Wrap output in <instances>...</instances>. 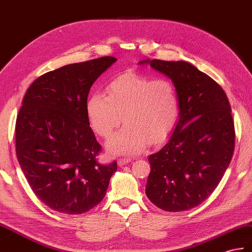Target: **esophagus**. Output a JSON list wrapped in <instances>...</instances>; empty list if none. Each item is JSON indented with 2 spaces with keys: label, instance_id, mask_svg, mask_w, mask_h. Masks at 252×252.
Wrapping results in <instances>:
<instances>
[{
  "label": "esophagus",
  "instance_id": "esophagus-1",
  "mask_svg": "<svg viewBox=\"0 0 252 252\" xmlns=\"http://www.w3.org/2000/svg\"><path fill=\"white\" fill-rule=\"evenodd\" d=\"M130 162H131V159H118L117 160V163H118L119 166H124Z\"/></svg>",
  "mask_w": 252,
  "mask_h": 252
}]
</instances>
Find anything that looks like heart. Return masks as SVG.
<instances>
[{
  "label": "heart",
  "instance_id": "heart-1",
  "mask_svg": "<svg viewBox=\"0 0 252 252\" xmlns=\"http://www.w3.org/2000/svg\"><path fill=\"white\" fill-rule=\"evenodd\" d=\"M86 109L92 128L104 138L112 135L124 117L126 126L108 140L107 150L134 156L142 153L148 142L158 145L171 135L180 105L171 80L127 73L110 81L107 94L92 93Z\"/></svg>",
  "mask_w": 252,
  "mask_h": 252
}]
</instances>
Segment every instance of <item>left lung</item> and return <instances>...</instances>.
Instances as JSON below:
<instances>
[{
  "label": "left lung",
  "mask_w": 252,
  "mask_h": 252,
  "mask_svg": "<svg viewBox=\"0 0 252 252\" xmlns=\"http://www.w3.org/2000/svg\"><path fill=\"white\" fill-rule=\"evenodd\" d=\"M157 72L172 79L179 96V119L168 142L150 155L146 195L165 212L200 205L217 188L229 167L235 130L223 89L186 61L149 60Z\"/></svg>",
  "instance_id": "obj_1"
}]
</instances>
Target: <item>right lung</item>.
I'll use <instances>...</instances> for the list:
<instances>
[{
	"instance_id": "right-lung-1",
	"label": "right lung",
	"mask_w": 252,
	"mask_h": 252,
	"mask_svg": "<svg viewBox=\"0 0 252 252\" xmlns=\"http://www.w3.org/2000/svg\"><path fill=\"white\" fill-rule=\"evenodd\" d=\"M117 61L103 57L68 64L29 88L16 121V154L31 189L62 214L89 212L106 194L117 162L102 165L87 115L93 83Z\"/></svg>"
}]
</instances>
